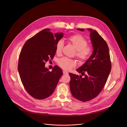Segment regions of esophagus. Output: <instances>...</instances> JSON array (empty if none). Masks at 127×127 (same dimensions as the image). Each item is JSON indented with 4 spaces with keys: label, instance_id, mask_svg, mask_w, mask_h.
I'll return each instance as SVG.
<instances>
[{
    "label": "esophagus",
    "instance_id": "1",
    "mask_svg": "<svg viewBox=\"0 0 127 127\" xmlns=\"http://www.w3.org/2000/svg\"><path fill=\"white\" fill-rule=\"evenodd\" d=\"M63 73L64 74H68V72L66 71H63Z\"/></svg>",
    "mask_w": 127,
    "mask_h": 127
}]
</instances>
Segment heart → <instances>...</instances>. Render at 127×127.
Segmentation results:
<instances>
[{"label": "heart", "mask_w": 127, "mask_h": 127, "mask_svg": "<svg viewBox=\"0 0 127 127\" xmlns=\"http://www.w3.org/2000/svg\"><path fill=\"white\" fill-rule=\"evenodd\" d=\"M68 41L73 46L76 50L75 56L81 62L86 61L91 56L92 49L89 46H87V42L85 39L80 34L72 35L68 38ZM64 46V42L62 40H59L56 45V53L60 54ZM58 64L63 69L69 70L76 65L75 61L63 57L58 61Z\"/></svg>", "instance_id": "b5f03b06"}]
</instances>
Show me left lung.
<instances>
[{
  "instance_id": "1",
  "label": "left lung",
  "mask_w": 127,
  "mask_h": 127,
  "mask_svg": "<svg viewBox=\"0 0 127 127\" xmlns=\"http://www.w3.org/2000/svg\"><path fill=\"white\" fill-rule=\"evenodd\" d=\"M77 30L84 31V29ZM87 30L90 32L93 52L85 63L76 69L84 77L69 73L72 95L82 101H89L99 95L111 71L109 49L106 42L96 31L92 29Z\"/></svg>"
}]
</instances>
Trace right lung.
I'll list each match as a JSON object with an SVG mask.
<instances>
[{
    "label": "right lung",
    "mask_w": 127,
    "mask_h": 127,
    "mask_svg": "<svg viewBox=\"0 0 127 127\" xmlns=\"http://www.w3.org/2000/svg\"><path fill=\"white\" fill-rule=\"evenodd\" d=\"M63 34H53L50 29H46L28 40L22 48L18 71L25 88L34 98L43 99L50 96L63 74L59 66H55L50 72L45 65L49 59H53L56 43Z\"/></svg>",
    "instance_id": "obj_1"
}]
</instances>
